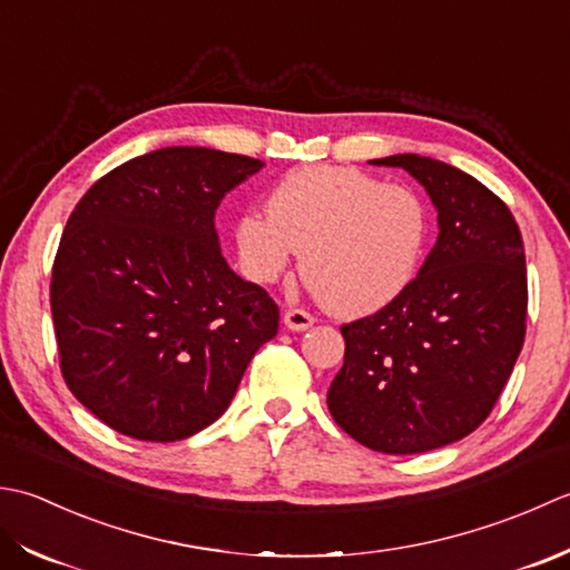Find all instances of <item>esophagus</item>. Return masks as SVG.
I'll list each match as a JSON object with an SVG mask.
<instances>
[{
	"mask_svg": "<svg viewBox=\"0 0 570 570\" xmlns=\"http://www.w3.org/2000/svg\"><path fill=\"white\" fill-rule=\"evenodd\" d=\"M283 320H285V327H287V330H293V332H305V330H309V327H312V324H315V317H312L309 312H305V309H297V307H293V309H285Z\"/></svg>",
	"mask_w": 570,
	"mask_h": 570,
	"instance_id": "1",
	"label": "esophagus"
}]
</instances>
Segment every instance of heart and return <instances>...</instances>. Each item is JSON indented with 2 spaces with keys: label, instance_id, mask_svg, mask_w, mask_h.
I'll return each instance as SVG.
<instances>
[{
  "label": "heart",
  "instance_id": "b5f03b06",
  "mask_svg": "<svg viewBox=\"0 0 570 570\" xmlns=\"http://www.w3.org/2000/svg\"><path fill=\"white\" fill-rule=\"evenodd\" d=\"M425 240L428 212L413 189L336 165L285 174L268 196V214L250 208L236 220L238 261L253 283H275L302 250V277L342 317L396 299Z\"/></svg>",
  "mask_w": 570,
  "mask_h": 570
}]
</instances>
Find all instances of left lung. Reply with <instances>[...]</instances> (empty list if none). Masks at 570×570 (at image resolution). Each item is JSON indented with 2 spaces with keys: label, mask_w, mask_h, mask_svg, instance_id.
Listing matches in <instances>:
<instances>
[{
  "label": "left lung",
  "mask_w": 570,
  "mask_h": 570,
  "mask_svg": "<svg viewBox=\"0 0 570 570\" xmlns=\"http://www.w3.org/2000/svg\"><path fill=\"white\" fill-rule=\"evenodd\" d=\"M425 187L440 234L386 307L342 324L330 413L356 443L415 455L470 435L492 413L527 334L524 240L507 204L445 161L393 155Z\"/></svg>",
  "instance_id": "8db88e82"
}]
</instances>
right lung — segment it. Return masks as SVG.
<instances>
[{"instance_id":"1","label":"right lung","mask_w":570,"mask_h":570,"mask_svg":"<svg viewBox=\"0 0 570 570\" xmlns=\"http://www.w3.org/2000/svg\"><path fill=\"white\" fill-rule=\"evenodd\" d=\"M263 161L165 147L100 177L51 273L66 386L127 438L174 443L228 409L281 309L220 255L216 208Z\"/></svg>"}]
</instances>
